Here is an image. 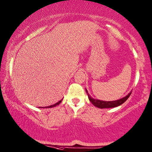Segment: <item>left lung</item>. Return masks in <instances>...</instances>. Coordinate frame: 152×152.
Returning <instances> with one entry per match:
<instances>
[{
	"label": "left lung",
	"mask_w": 152,
	"mask_h": 152,
	"mask_svg": "<svg viewBox=\"0 0 152 152\" xmlns=\"http://www.w3.org/2000/svg\"><path fill=\"white\" fill-rule=\"evenodd\" d=\"M86 93L88 96V99L92 104H93L94 106L99 107V108H109V107H117L118 105H121L124 102H126V100L129 98V96H130L132 92H129V93L127 94V96H125V97L121 99L113 101V102H104V101H101L98 99H94L92 98L90 94L88 93V91L86 89Z\"/></svg>",
	"instance_id": "8db88e82"
}]
</instances>
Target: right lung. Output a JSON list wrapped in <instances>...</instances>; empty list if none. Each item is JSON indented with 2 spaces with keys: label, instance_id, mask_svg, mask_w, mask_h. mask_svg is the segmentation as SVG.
<instances>
[{
  "label": "right lung",
  "instance_id": "1",
  "mask_svg": "<svg viewBox=\"0 0 152 152\" xmlns=\"http://www.w3.org/2000/svg\"><path fill=\"white\" fill-rule=\"evenodd\" d=\"M61 101H62V99L60 100V102H58L57 103H56V104H53V105H50V106H47V107H53L56 106V105H58L60 104V103L61 102Z\"/></svg>",
  "mask_w": 152,
  "mask_h": 152
}]
</instances>
